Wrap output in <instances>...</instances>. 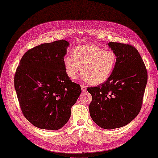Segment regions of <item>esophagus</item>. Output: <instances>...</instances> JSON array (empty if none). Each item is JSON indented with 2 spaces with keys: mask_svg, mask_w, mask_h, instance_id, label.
I'll use <instances>...</instances> for the list:
<instances>
[{
  "mask_svg": "<svg viewBox=\"0 0 158 158\" xmlns=\"http://www.w3.org/2000/svg\"><path fill=\"white\" fill-rule=\"evenodd\" d=\"M81 90L83 92H85L87 91V87L85 86V85H81Z\"/></svg>",
  "mask_w": 158,
  "mask_h": 158,
  "instance_id": "esophagus-1",
  "label": "esophagus"
}]
</instances>
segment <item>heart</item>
<instances>
[{"instance_id":"1","label":"heart","mask_w":158,"mask_h":158,"mask_svg":"<svg viewBox=\"0 0 158 158\" xmlns=\"http://www.w3.org/2000/svg\"><path fill=\"white\" fill-rule=\"evenodd\" d=\"M117 55L114 51L94 44H84L76 47L73 56H65L63 63L66 74L75 79L81 73L83 79L93 85L102 84L110 78L116 66Z\"/></svg>"}]
</instances>
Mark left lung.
<instances>
[{"mask_svg": "<svg viewBox=\"0 0 158 158\" xmlns=\"http://www.w3.org/2000/svg\"><path fill=\"white\" fill-rule=\"evenodd\" d=\"M116 66L106 82L87 88L92 96L89 113L100 127L112 129L130 123L139 113L148 72L138 51L130 44L110 42Z\"/></svg>", "mask_w": 158, "mask_h": 158, "instance_id": "8db88e82", "label": "left lung"}]
</instances>
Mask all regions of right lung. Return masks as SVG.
Returning <instances> with one entry per match:
<instances>
[{"label":"right lung","instance_id":"obj_1","mask_svg":"<svg viewBox=\"0 0 158 158\" xmlns=\"http://www.w3.org/2000/svg\"><path fill=\"white\" fill-rule=\"evenodd\" d=\"M69 43L59 40L27 51L15 75V88L26 119L35 127L57 130L69 121L81 93L71 81L63 59Z\"/></svg>","mask_w":158,"mask_h":158}]
</instances>
